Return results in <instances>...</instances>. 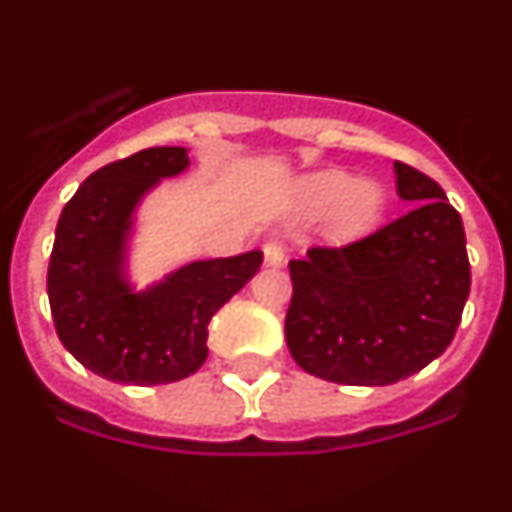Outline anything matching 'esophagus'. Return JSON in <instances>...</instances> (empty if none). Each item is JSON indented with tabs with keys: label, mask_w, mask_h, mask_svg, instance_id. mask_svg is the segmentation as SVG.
<instances>
[{
	"label": "esophagus",
	"mask_w": 512,
	"mask_h": 512,
	"mask_svg": "<svg viewBox=\"0 0 512 512\" xmlns=\"http://www.w3.org/2000/svg\"><path fill=\"white\" fill-rule=\"evenodd\" d=\"M263 255H265V263L270 268H281L286 263V247L281 242H265L263 247Z\"/></svg>",
	"instance_id": "1"
}]
</instances>
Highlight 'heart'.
<instances>
[{"instance_id": "obj_1", "label": "heart", "mask_w": 512, "mask_h": 512, "mask_svg": "<svg viewBox=\"0 0 512 512\" xmlns=\"http://www.w3.org/2000/svg\"><path fill=\"white\" fill-rule=\"evenodd\" d=\"M299 203L309 216H320L333 208L330 213L333 236L359 239L380 223L388 197L380 184L367 182V179L354 182V176L346 171L328 169L304 179L299 187Z\"/></svg>"}]
</instances>
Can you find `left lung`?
Segmentation results:
<instances>
[{
    "mask_svg": "<svg viewBox=\"0 0 512 512\" xmlns=\"http://www.w3.org/2000/svg\"><path fill=\"white\" fill-rule=\"evenodd\" d=\"M414 210L343 247L291 260L286 343L294 362L338 385H393L448 349L471 265L458 210L435 179L395 161Z\"/></svg>",
    "mask_w": 512,
    "mask_h": 512,
    "instance_id": "left-lung-1",
    "label": "left lung"
}]
</instances>
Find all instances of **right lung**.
I'll return each mask as SVG.
<instances>
[{
	"mask_svg": "<svg viewBox=\"0 0 512 512\" xmlns=\"http://www.w3.org/2000/svg\"><path fill=\"white\" fill-rule=\"evenodd\" d=\"M190 166L184 148H148L93 171L64 205L51 249V317L64 349L90 372L124 385L195 375L208 322L263 265V252L200 260L148 291L130 289L124 249L132 213L158 179Z\"/></svg>",
	"mask_w": 512,
	"mask_h": 512,
	"instance_id": "obj_1",
	"label": "right lung"
}]
</instances>
